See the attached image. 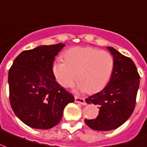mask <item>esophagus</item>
<instances>
[{"instance_id":"obj_1","label":"esophagus","mask_w":147,"mask_h":147,"mask_svg":"<svg viewBox=\"0 0 147 147\" xmlns=\"http://www.w3.org/2000/svg\"><path fill=\"white\" fill-rule=\"evenodd\" d=\"M75 102L82 104V105H86L85 98H80V97H78V96H75Z\"/></svg>"}]
</instances>
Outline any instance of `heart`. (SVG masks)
Segmentation results:
<instances>
[{
	"label": "heart",
	"mask_w": 147,
	"mask_h": 147,
	"mask_svg": "<svg viewBox=\"0 0 147 147\" xmlns=\"http://www.w3.org/2000/svg\"><path fill=\"white\" fill-rule=\"evenodd\" d=\"M64 61L54 62L52 71L57 81L70 87L76 78L78 88L96 93L106 86L114 69V59L108 51L91 47H76L64 54Z\"/></svg>",
	"instance_id": "heart-1"
}]
</instances>
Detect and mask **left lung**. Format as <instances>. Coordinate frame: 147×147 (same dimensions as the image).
I'll use <instances>...</instances> for the list:
<instances>
[{
	"mask_svg": "<svg viewBox=\"0 0 147 147\" xmlns=\"http://www.w3.org/2000/svg\"><path fill=\"white\" fill-rule=\"evenodd\" d=\"M108 49L114 59L110 81L102 91L86 98L87 103L99 106L95 119H85L86 125L94 130L109 131L122 126L135 109L140 86V77L133 60L112 47Z\"/></svg>",
	"mask_w": 147,
	"mask_h": 147,
	"instance_id": "left-lung-1",
	"label": "left lung"
}]
</instances>
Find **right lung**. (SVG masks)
I'll use <instances>...</instances> for the list:
<instances>
[{"mask_svg": "<svg viewBox=\"0 0 147 147\" xmlns=\"http://www.w3.org/2000/svg\"><path fill=\"white\" fill-rule=\"evenodd\" d=\"M65 46L59 43L22 51L9 69L11 108L27 126L48 129L61 121L63 110L74 96L55 81V57Z\"/></svg>", "mask_w": 147, "mask_h": 147, "instance_id": "right-lung-1", "label": "right lung"}]
</instances>
